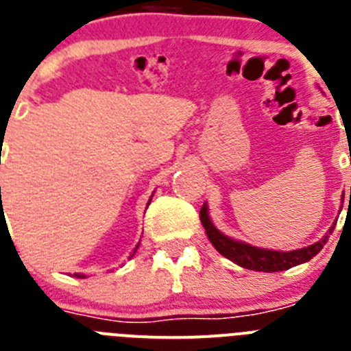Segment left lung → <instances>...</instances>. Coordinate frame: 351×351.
<instances>
[{"instance_id":"8db88e82","label":"left lung","mask_w":351,"mask_h":351,"mask_svg":"<svg viewBox=\"0 0 351 351\" xmlns=\"http://www.w3.org/2000/svg\"><path fill=\"white\" fill-rule=\"evenodd\" d=\"M199 219L201 224H203V228L206 231V237H208L210 243H212L213 247L217 249L224 258H228L230 261L239 265V267L247 268V270H256V272H279V270H288L291 267L306 263V261H309L311 258H315L322 251L323 245L327 243L328 234L336 228V222H334L330 230H328V233L322 240L311 243L307 247L295 249V251H272V249L254 247L251 243L240 242V240H234L231 237H228V234L221 233L212 222V219H210L208 205L206 203H203V206H201Z\"/></svg>"}]
</instances>
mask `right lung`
<instances>
[{
    "mask_svg": "<svg viewBox=\"0 0 351 351\" xmlns=\"http://www.w3.org/2000/svg\"><path fill=\"white\" fill-rule=\"evenodd\" d=\"M152 197H154V194H152ZM152 197H150V201H152ZM150 201H148V205H150ZM138 247H139V243H138V245H136V249H134V251H132V254H130V258H132V256L136 254V251H138ZM74 277H77V279H84V277H86V276H84V274H74Z\"/></svg>",
    "mask_w": 351,
    "mask_h": 351,
    "instance_id": "right-lung-1",
    "label": "right lung"
}]
</instances>
